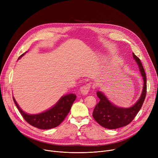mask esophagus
<instances>
[{
    "label": "esophagus",
    "mask_w": 158,
    "mask_h": 158,
    "mask_svg": "<svg viewBox=\"0 0 158 158\" xmlns=\"http://www.w3.org/2000/svg\"><path fill=\"white\" fill-rule=\"evenodd\" d=\"M90 86H91V85L89 83L81 86V93L82 95H85L88 94V93L89 91V89H90Z\"/></svg>",
    "instance_id": "34e87169"
}]
</instances>
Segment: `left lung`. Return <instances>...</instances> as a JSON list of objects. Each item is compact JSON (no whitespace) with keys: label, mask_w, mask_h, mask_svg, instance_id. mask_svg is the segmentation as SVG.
Listing matches in <instances>:
<instances>
[{"label":"left lung","mask_w":158,"mask_h":158,"mask_svg":"<svg viewBox=\"0 0 158 158\" xmlns=\"http://www.w3.org/2000/svg\"><path fill=\"white\" fill-rule=\"evenodd\" d=\"M134 59L138 63L141 74L143 77V87L138 101L130 107H119L113 104L101 91L97 92L100 101L93 111V117L101 126L109 129H115L130 123L142 107L147 92V77L144 69L139 58L132 53Z\"/></svg>","instance_id":"8db88e82"}]
</instances>
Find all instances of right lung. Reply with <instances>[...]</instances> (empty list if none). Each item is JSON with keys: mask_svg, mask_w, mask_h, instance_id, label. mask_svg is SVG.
I'll use <instances>...</instances> for the list:
<instances>
[{"mask_svg": "<svg viewBox=\"0 0 158 158\" xmlns=\"http://www.w3.org/2000/svg\"><path fill=\"white\" fill-rule=\"evenodd\" d=\"M27 52L22 54L19 60ZM13 98L22 117L30 125L41 129H49L58 126L64 120L69 114L73 102L76 99V95L73 94L64 95L51 109L36 114L25 113L19 107L15 98Z\"/></svg>", "mask_w": 158, "mask_h": 158, "instance_id": "obj_1", "label": "right lung"}]
</instances>
